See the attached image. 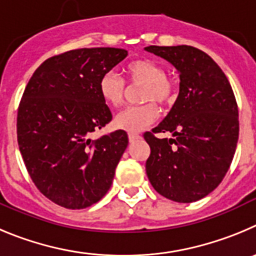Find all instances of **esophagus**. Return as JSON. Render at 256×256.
Segmentation results:
<instances>
[{"label":"esophagus","mask_w":256,"mask_h":256,"mask_svg":"<svg viewBox=\"0 0 256 256\" xmlns=\"http://www.w3.org/2000/svg\"><path fill=\"white\" fill-rule=\"evenodd\" d=\"M140 139V135L139 134H135V132H128V140H130V142H135V140Z\"/></svg>","instance_id":"esophagus-1"}]
</instances>
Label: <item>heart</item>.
Returning <instances> with one entry per match:
<instances>
[{
  "mask_svg": "<svg viewBox=\"0 0 256 256\" xmlns=\"http://www.w3.org/2000/svg\"><path fill=\"white\" fill-rule=\"evenodd\" d=\"M124 72L130 85H142L140 100L146 103L125 108L117 114L116 125L130 132H139L160 116V108L156 103L170 106L176 100L178 86L176 79L167 75L163 66L153 60L138 58L130 61L124 68ZM98 90L106 104L118 108L125 102L128 88L125 80L118 74L108 71L100 78Z\"/></svg>",
  "mask_w": 256,
  "mask_h": 256,
  "instance_id": "obj_1",
  "label": "heart"
}]
</instances>
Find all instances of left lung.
<instances>
[{"label": "left lung", "mask_w": 256, "mask_h": 256, "mask_svg": "<svg viewBox=\"0 0 256 256\" xmlns=\"http://www.w3.org/2000/svg\"><path fill=\"white\" fill-rule=\"evenodd\" d=\"M145 50L180 71V93L170 114L144 132L150 146L145 163L152 186L164 198L192 202L210 194L228 171L238 140V107L222 68L191 46ZM171 132L174 140L156 133Z\"/></svg>", "instance_id": "1"}]
</instances>
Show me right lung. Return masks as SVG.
<instances>
[{
	"instance_id": "obj_1",
	"label": "right lung",
	"mask_w": 256,
	"mask_h": 256,
	"mask_svg": "<svg viewBox=\"0 0 256 256\" xmlns=\"http://www.w3.org/2000/svg\"><path fill=\"white\" fill-rule=\"evenodd\" d=\"M128 56L121 48H80L39 66L22 93L16 132L32 181L46 198L68 209H84L110 190L128 146L124 130L92 132L112 120L98 84Z\"/></svg>"
}]
</instances>
